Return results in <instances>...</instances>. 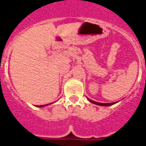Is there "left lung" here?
I'll list each match as a JSON object with an SVG mask.
<instances>
[{
  "label": "left lung",
  "mask_w": 146,
  "mask_h": 146,
  "mask_svg": "<svg viewBox=\"0 0 146 146\" xmlns=\"http://www.w3.org/2000/svg\"><path fill=\"white\" fill-rule=\"evenodd\" d=\"M88 100H89L90 103L94 104H97V105H99V106H111L114 104H116L117 102H114V103H100V102H96V101H94V100H90L89 98H87Z\"/></svg>",
  "instance_id": "obj_1"
}]
</instances>
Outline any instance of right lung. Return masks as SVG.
Instances as JSON below:
<instances>
[{
    "label": "right lung",
    "mask_w": 146,
    "mask_h": 146,
    "mask_svg": "<svg viewBox=\"0 0 146 146\" xmlns=\"http://www.w3.org/2000/svg\"><path fill=\"white\" fill-rule=\"evenodd\" d=\"M52 103L51 104H46V105H40V106H37L38 107V108H43V107H46V106H48V105H49V104H52Z\"/></svg>",
    "instance_id": "right-lung-1"
}]
</instances>
